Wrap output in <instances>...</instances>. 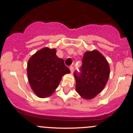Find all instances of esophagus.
<instances>
[{
  "label": "esophagus",
  "mask_w": 133,
  "mask_h": 133,
  "mask_svg": "<svg viewBox=\"0 0 133 133\" xmlns=\"http://www.w3.org/2000/svg\"><path fill=\"white\" fill-rule=\"evenodd\" d=\"M69 69H70V71H71V72L72 74L73 72H74V68H73V66H70Z\"/></svg>",
  "instance_id": "34e87169"
}]
</instances>
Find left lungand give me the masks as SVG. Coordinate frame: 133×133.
<instances>
[{"label": "left lung", "mask_w": 133, "mask_h": 133, "mask_svg": "<svg viewBox=\"0 0 133 133\" xmlns=\"http://www.w3.org/2000/svg\"><path fill=\"white\" fill-rule=\"evenodd\" d=\"M81 72L75 71L76 90L86 99H91L104 88L109 77V64L97 50L87 51L82 58Z\"/></svg>", "instance_id": "8db88e82"}]
</instances>
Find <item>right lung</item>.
<instances>
[{"label": "right lung", "instance_id": "obj_1", "mask_svg": "<svg viewBox=\"0 0 133 133\" xmlns=\"http://www.w3.org/2000/svg\"><path fill=\"white\" fill-rule=\"evenodd\" d=\"M71 72L56 49L44 47L30 58L27 77L34 92L39 97H49L59 86L62 77Z\"/></svg>", "mask_w": 133, "mask_h": 133}]
</instances>
